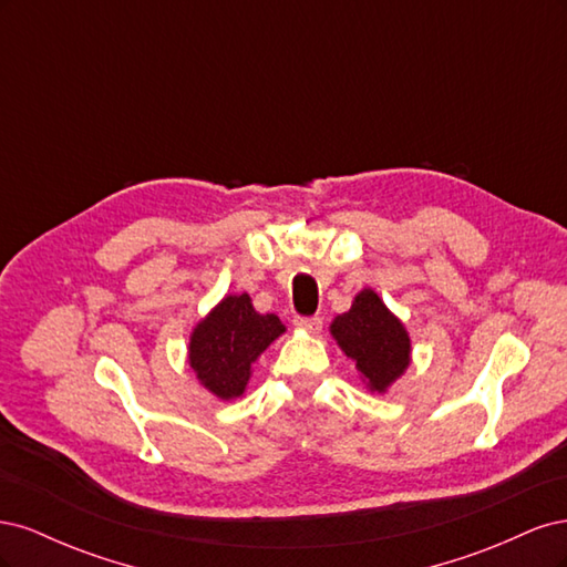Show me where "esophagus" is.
<instances>
[{
    "label": "esophagus",
    "instance_id": "obj_1",
    "mask_svg": "<svg viewBox=\"0 0 567 567\" xmlns=\"http://www.w3.org/2000/svg\"><path fill=\"white\" fill-rule=\"evenodd\" d=\"M296 326L307 333H319L321 326H323V319L319 315L315 317H296Z\"/></svg>",
    "mask_w": 567,
    "mask_h": 567
}]
</instances>
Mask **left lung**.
I'll list each match as a JSON object with an SVG mask.
<instances>
[{
	"label": "left lung",
	"instance_id": "1",
	"mask_svg": "<svg viewBox=\"0 0 567 567\" xmlns=\"http://www.w3.org/2000/svg\"><path fill=\"white\" fill-rule=\"evenodd\" d=\"M338 340L371 390L383 392L409 364V336L373 290H362L350 307L331 323Z\"/></svg>",
	"mask_w": 567,
	"mask_h": 567
}]
</instances>
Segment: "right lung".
<instances>
[{
    "label": "right lung",
    "instance_id": "add662e5",
    "mask_svg": "<svg viewBox=\"0 0 567 567\" xmlns=\"http://www.w3.org/2000/svg\"><path fill=\"white\" fill-rule=\"evenodd\" d=\"M281 333L284 323L277 315H257L246 293L229 296L196 326L188 359L205 388L231 400L244 394L250 364Z\"/></svg>",
    "mask_w": 567,
    "mask_h": 567
}]
</instances>
